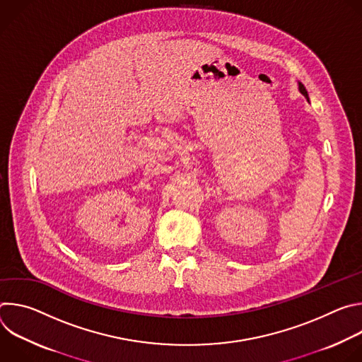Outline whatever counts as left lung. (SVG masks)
I'll list each match as a JSON object with an SVG mask.
<instances>
[{
    "instance_id": "8db88e82",
    "label": "left lung",
    "mask_w": 362,
    "mask_h": 362,
    "mask_svg": "<svg viewBox=\"0 0 362 362\" xmlns=\"http://www.w3.org/2000/svg\"><path fill=\"white\" fill-rule=\"evenodd\" d=\"M298 86H299V91H300V93L306 97V100L309 101V98H308V91H306V88L303 87V84H302V83H298Z\"/></svg>"
}]
</instances>
